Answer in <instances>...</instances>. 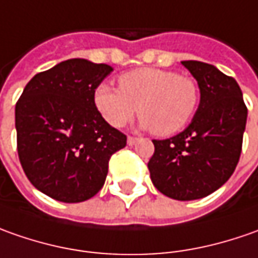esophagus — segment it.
<instances>
[{"mask_svg":"<svg viewBox=\"0 0 258 258\" xmlns=\"http://www.w3.org/2000/svg\"><path fill=\"white\" fill-rule=\"evenodd\" d=\"M137 141H138V138L133 137V136H128V138H127V143H128V146H134Z\"/></svg>","mask_w":258,"mask_h":258,"instance_id":"esophagus-1","label":"esophagus"}]
</instances>
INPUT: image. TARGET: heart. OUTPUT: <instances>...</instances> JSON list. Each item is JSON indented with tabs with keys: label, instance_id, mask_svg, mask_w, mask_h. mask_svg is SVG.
Instances as JSON below:
<instances>
[{
	"label": "heart",
	"instance_id": "1",
	"mask_svg": "<svg viewBox=\"0 0 258 258\" xmlns=\"http://www.w3.org/2000/svg\"><path fill=\"white\" fill-rule=\"evenodd\" d=\"M118 88L100 84L94 91L95 108L115 128L133 120L138 107L143 127L156 136H171L190 122L200 104L194 78L163 68H137L121 74Z\"/></svg>",
	"mask_w": 258,
	"mask_h": 258
}]
</instances>
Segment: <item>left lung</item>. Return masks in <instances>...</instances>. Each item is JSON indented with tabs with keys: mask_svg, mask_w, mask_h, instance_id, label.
<instances>
[{
	"mask_svg": "<svg viewBox=\"0 0 258 258\" xmlns=\"http://www.w3.org/2000/svg\"><path fill=\"white\" fill-rule=\"evenodd\" d=\"M200 87V105L187 128L153 140L148 161L151 181L164 196L199 200L218 190L240 160L247 107L233 77L201 61H182Z\"/></svg>",
	"mask_w": 258,
	"mask_h": 258,
	"instance_id": "1",
	"label": "left lung"
}]
</instances>
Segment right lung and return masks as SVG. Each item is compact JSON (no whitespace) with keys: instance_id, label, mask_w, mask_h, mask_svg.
Returning a JSON list of instances; mask_svg holds the SVG:
<instances>
[{"instance_id":"right-lung-1","label":"right lung","mask_w":258,"mask_h":258,"mask_svg":"<svg viewBox=\"0 0 258 258\" xmlns=\"http://www.w3.org/2000/svg\"><path fill=\"white\" fill-rule=\"evenodd\" d=\"M112 71L73 58L38 73L15 105L17 150L31 184L54 200L81 203L101 190L111 156L127 136L94 104V91Z\"/></svg>"}]
</instances>
